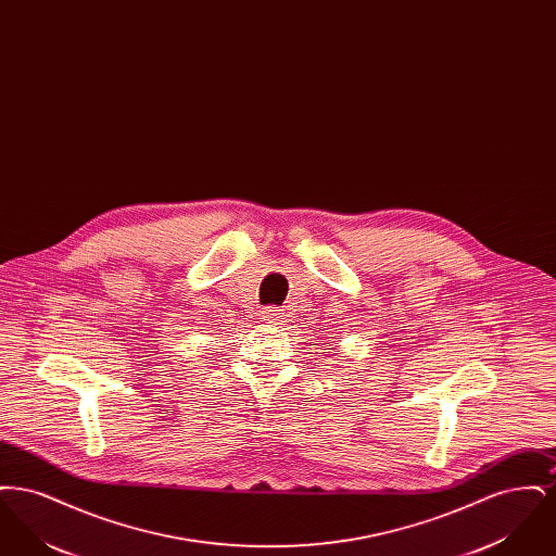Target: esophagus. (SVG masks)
<instances>
[{"label":"esophagus","mask_w":556,"mask_h":556,"mask_svg":"<svg viewBox=\"0 0 556 556\" xmlns=\"http://www.w3.org/2000/svg\"><path fill=\"white\" fill-rule=\"evenodd\" d=\"M261 318L265 320L266 325H277V327H283L288 323V315L277 308H265Z\"/></svg>","instance_id":"esophagus-1"}]
</instances>
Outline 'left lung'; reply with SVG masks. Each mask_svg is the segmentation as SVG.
Here are the masks:
<instances>
[{"label": "left lung", "mask_w": 556, "mask_h": 556, "mask_svg": "<svg viewBox=\"0 0 556 556\" xmlns=\"http://www.w3.org/2000/svg\"><path fill=\"white\" fill-rule=\"evenodd\" d=\"M329 350H331V348H329Z\"/></svg>", "instance_id": "obj_1"}]
</instances>
